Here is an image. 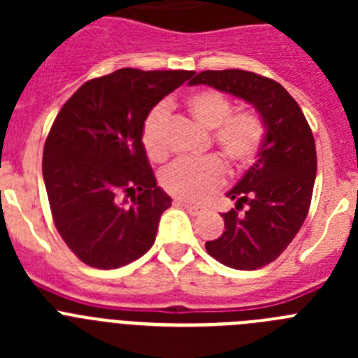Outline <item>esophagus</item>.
<instances>
[{
    "instance_id": "34e87169",
    "label": "esophagus",
    "mask_w": 358,
    "mask_h": 358,
    "mask_svg": "<svg viewBox=\"0 0 358 358\" xmlns=\"http://www.w3.org/2000/svg\"><path fill=\"white\" fill-rule=\"evenodd\" d=\"M176 204H177V206L185 208V210L188 211L189 215H201V213H204V208L197 206V204H189V202L181 201V199H176Z\"/></svg>"
}]
</instances>
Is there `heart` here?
I'll return each instance as SVG.
<instances>
[{
	"label": "heart",
	"instance_id": "heart-1",
	"mask_svg": "<svg viewBox=\"0 0 358 358\" xmlns=\"http://www.w3.org/2000/svg\"><path fill=\"white\" fill-rule=\"evenodd\" d=\"M186 109L202 127L215 129V143L236 166H248L260 152L265 138L264 120L251 109L231 113V102L222 93L201 90L186 98ZM166 107L156 106L141 129V143L152 161H163L169 154L164 140ZM226 181V164L220 157L179 159L161 173V185L169 194L186 201L201 202Z\"/></svg>",
	"mask_w": 358,
	"mask_h": 358
}]
</instances>
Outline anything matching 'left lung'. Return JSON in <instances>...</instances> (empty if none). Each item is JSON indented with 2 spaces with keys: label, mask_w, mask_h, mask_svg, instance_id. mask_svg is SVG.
I'll return each mask as SVG.
<instances>
[{
  "label": "left lung",
  "mask_w": 358,
  "mask_h": 358,
  "mask_svg": "<svg viewBox=\"0 0 358 358\" xmlns=\"http://www.w3.org/2000/svg\"><path fill=\"white\" fill-rule=\"evenodd\" d=\"M252 103L265 125L258 159L227 192L235 208L222 215L224 233L208 255L238 271L274 262L301 229L314 192L317 154L301 107L276 80L243 69L202 71L189 80ZM246 208L243 214L238 211Z\"/></svg>",
  "instance_id": "8db88e82"
}]
</instances>
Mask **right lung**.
<instances>
[{"mask_svg":"<svg viewBox=\"0 0 358 358\" xmlns=\"http://www.w3.org/2000/svg\"><path fill=\"white\" fill-rule=\"evenodd\" d=\"M192 75L123 68L87 80L59 110L44 143V186L59 235L85 265L118 268L152 248L172 199L157 186L141 129Z\"/></svg>","mask_w":358,"mask_h":358,"instance_id":"right-lung-1","label":"right lung"}]
</instances>
